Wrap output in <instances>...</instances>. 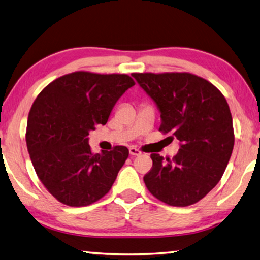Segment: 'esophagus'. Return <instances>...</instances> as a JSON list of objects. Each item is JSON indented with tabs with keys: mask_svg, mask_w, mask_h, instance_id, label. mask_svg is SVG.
I'll use <instances>...</instances> for the list:
<instances>
[{
	"mask_svg": "<svg viewBox=\"0 0 260 260\" xmlns=\"http://www.w3.org/2000/svg\"><path fill=\"white\" fill-rule=\"evenodd\" d=\"M129 153H131L132 156H140L141 155V151L139 150V149L132 147V148H129Z\"/></svg>",
	"mask_w": 260,
	"mask_h": 260,
	"instance_id": "esophagus-1",
	"label": "esophagus"
}]
</instances>
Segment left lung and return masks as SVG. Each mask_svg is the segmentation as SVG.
I'll list each match as a JSON object with an SVG mask.
<instances>
[{
    "mask_svg": "<svg viewBox=\"0 0 260 260\" xmlns=\"http://www.w3.org/2000/svg\"><path fill=\"white\" fill-rule=\"evenodd\" d=\"M160 111L159 132L178 139L172 159L151 153L144 183L171 206L197 203L217 186L234 148L232 113L225 96L210 81L188 72L133 73Z\"/></svg>",
    "mask_w": 260,
    "mask_h": 260,
    "instance_id": "8db88e82",
    "label": "left lung"
}]
</instances>
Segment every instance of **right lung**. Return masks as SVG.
<instances>
[{
  "label": "right lung",
  "mask_w": 260,
  "mask_h": 260,
  "mask_svg": "<svg viewBox=\"0 0 260 260\" xmlns=\"http://www.w3.org/2000/svg\"><path fill=\"white\" fill-rule=\"evenodd\" d=\"M127 74L77 71L43 88L28 113L26 144L43 186L69 206H87L107 195L128 149L94 153L88 135L105 125L114 104L134 86Z\"/></svg>",
  "instance_id": "add662e5"
}]
</instances>
